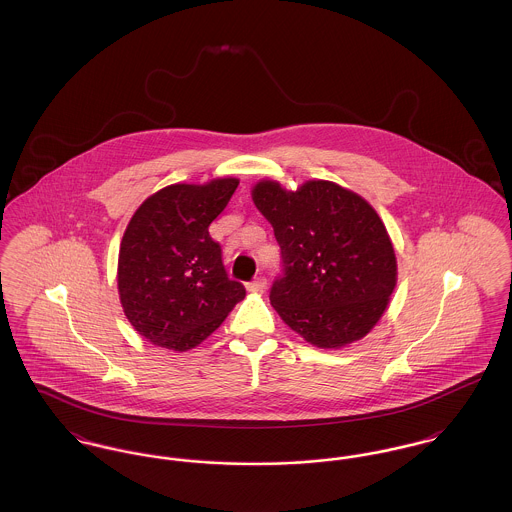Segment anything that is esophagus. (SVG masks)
<instances>
[{
  "label": "esophagus",
  "mask_w": 512,
  "mask_h": 512,
  "mask_svg": "<svg viewBox=\"0 0 512 512\" xmlns=\"http://www.w3.org/2000/svg\"><path fill=\"white\" fill-rule=\"evenodd\" d=\"M265 284H267L265 276H257V278H253V280L247 284V290H249V292H263V290H265Z\"/></svg>",
  "instance_id": "1"
}]
</instances>
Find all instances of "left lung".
<instances>
[{
	"label": "left lung",
	"mask_w": 512,
	"mask_h": 512,
	"mask_svg": "<svg viewBox=\"0 0 512 512\" xmlns=\"http://www.w3.org/2000/svg\"><path fill=\"white\" fill-rule=\"evenodd\" d=\"M274 228L282 270L270 303L301 338L332 349L361 340L388 307L397 265L384 222L361 195L311 180L297 192L253 188Z\"/></svg>",
	"instance_id": "8db88e82"
}]
</instances>
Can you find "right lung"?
I'll use <instances>...</instances> for the list:
<instances>
[{
  "label": "right lung",
  "instance_id": "1",
  "mask_svg": "<svg viewBox=\"0 0 512 512\" xmlns=\"http://www.w3.org/2000/svg\"><path fill=\"white\" fill-rule=\"evenodd\" d=\"M236 188V178L167 186L128 222L119 251L122 309L153 345L192 349L244 299V284L228 276L209 236Z\"/></svg>",
  "mask_w": 512,
  "mask_h": 512
}]
</instances>
